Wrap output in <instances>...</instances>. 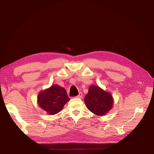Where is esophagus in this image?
Instances as JSON below:
<instances>
[{
    "label": "esophagus",
    "mask_w": 154,
    "mask_h": 154,
    "mask_svg": "<svg viewBox=\"0 0 154 154\" xmlns=\"http://www.w3.org/2000/svg\"><path fill=\"white\" fill-rule=\"evenodd\" d=\"M82 96H83L82 93V92H80V93H79V94L76 96V97H78V98H82Z\"/></svg>",
    "instance_id": "1"
}]
</instances>
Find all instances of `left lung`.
I'll use <instances>...</instances> for the list:
<instances>
[{
    "instance_id": "obj_1",
    "label": "left lung",
    "mask_w": 154,
    "mask_h": 154,
    "mask_svg": "<svg viewBox=\"0 0 154 154\" xmlns=\"http://www.w3.org/2000/svg\"><path fill=\"white\" fill-rule=\"evenodd\" d=\"M84 100L88 109L98 116L105 114L113 103L112 95L96 85L90 86Z\"/></svg>"
}]
</instances>
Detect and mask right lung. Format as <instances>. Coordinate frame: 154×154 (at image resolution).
<instances>
[{"label": "right lung", "instance_id": "obj_1", "mask_svg": "<svg viewBox=\"0 0 154 154\" xmlns=\"http://www.w3.org/2000/svg\"><path fill=\"white\" fill-rule=\"evenodd\" d=\"M69 100L65 88L58 85L51 86L48 89L40 92L38 96V105L51 115L61 111Z\"/></svg>", "mask_w": 154, "mask_h": 154}]
</instances>
